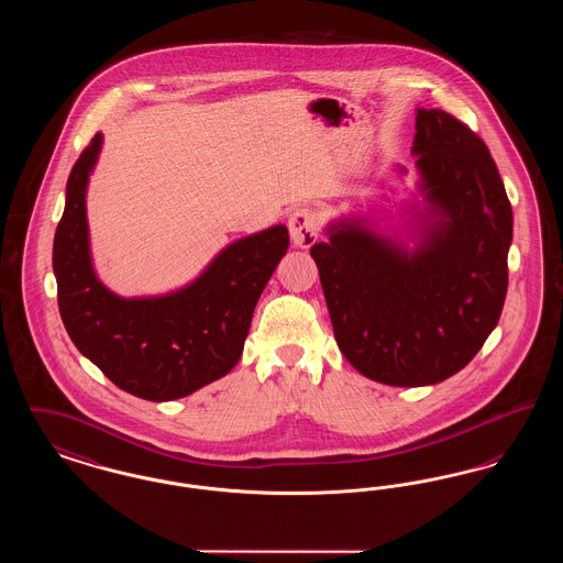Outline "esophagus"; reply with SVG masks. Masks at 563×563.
I'll use <instances>...</instances> for the list:
<instances>
[{
  "label": "esophagus",
  "mask_w": 563,
  "mask_h": 563,
  "mask_svg": "<svg viewBox=\"0 0 563 563\" xmlns=\"http://www.w3.org/2000/svg\"><path fill=\"white\" fill-rule=\"evenodd\" d=\"M289 232H291V242L299 249H310L321 232V219L308 207L295 209L289 217Z\"/></svg>",
  "instance_id": "esophagus-1"
}]
</instances>
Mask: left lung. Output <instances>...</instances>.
<instances>
[{
  "mask_svg": "<svg viewBox=\"0 0 563 563\" xmlns=\"http://www.w3.org/2000/svg\"><path fill=\"white\" fill-rule=\"evenodd\" d=\"M411 154L420 179L402 228L340 217L310 249L338 346L388 386H430L464 369L509 287L512 211L485 143L448 111L418 108Z\"/></svg>",
  "mask_w": 563,
  "mask_h": 563,
  "instance_id": "8db88e82",
  "label": "left lung"
}]
</instances>
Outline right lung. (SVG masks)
<instances>
[{"mask_svg":"<svg viewBox=\"0 0 563 563\" xmlns=\"http://www.w3.org/2000/svg\"><path fill=\"white\" fill-rule=\"evenodd\" d=\"M103 147L92 136L67 179L53 268L63 324L81 354L145 401H173L232 372L257 299L289 249L283 223L221 249L186 287L122 297L99 280L86 219V189Z\"/></svg>","mask_w":563,"mask_h":563,"instance_id":"add662e5","label":"right lung"}]
</instances>
